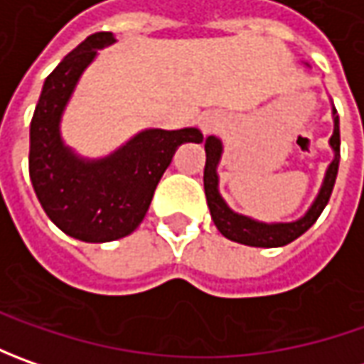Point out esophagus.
Masks as SVG:
<instances>
[{
    "label": "esophagus",
    "mask_w": 364,
    "mask_h": 364,
    "mask_svg": "<svg viewBox=\"0 0 364 364\" xmlns=\"http://www.w3.org/2000/svg\"><path fill=\"white\" fill-rule=\"evenodd\" d=\"M200 125H203L204 133L215 132L218 127V121L215 119V117H203V119H200Z\"/></svg>",
    "instance_id": "esophagus-1"
}]
</instances>
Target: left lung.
Listing matches in <instances>:
<instances>
[{
	"label": "left lung",
	"instance_id": "8db88e82",
	"mask_svg": "<svg viewBox=\"0 0 364 364\" xmlns=\"http://www.w3.org/2000/svg\"><path fill=\"white\" fill-rule=\"evenodd\" d=\"M332 123H334V129H332V135H330L328 139V146L332 149V161L326 168L322 186L318 190L312 204L308 206V210L300 218H296V220H279V223H265V220L247 217V215H241V213L232 210L231 206L227 204V200L223 198V194L218 190V184H220L218 164H220V158H223V141L218 139L217 135H208L206 137V141H204V151H206L204 194H206V204H208L210 217H213L223 237H227L229 241H235V243L249 245V247L272 249V247H284V245L296 241L300 235H304L314 225L316 218L322 215L324 206L328 204L334 182H336V174H338L341 127H338V115H336L334 105H332Z\"/></svg>",
	"mask_w": 364,
	"mask_h": 364
}]
</instances>
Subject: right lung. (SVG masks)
I'll return each instance as SVG.
<instances>
[{
    "label": "right lung",
    "instance_id": "right-lung-1",
    "mask_svg": "<svg viewBox=\"0 0 364 364\" xmlns=\"http://www.w3.org/2000/svg\"><path fill=\"white\" fill-rule=\"evenodd\" d=\"M97 32L66 54L40 92L30 123V180L48 218L68 237L109 243L127 237L146 217L154 190L182 144H200L198 127H149L101 158H85L63 137V117L99 50L115 44Z\"/></svg>",
    "mask_w": 364,
    "mask_h": 364
}]
</instances>
